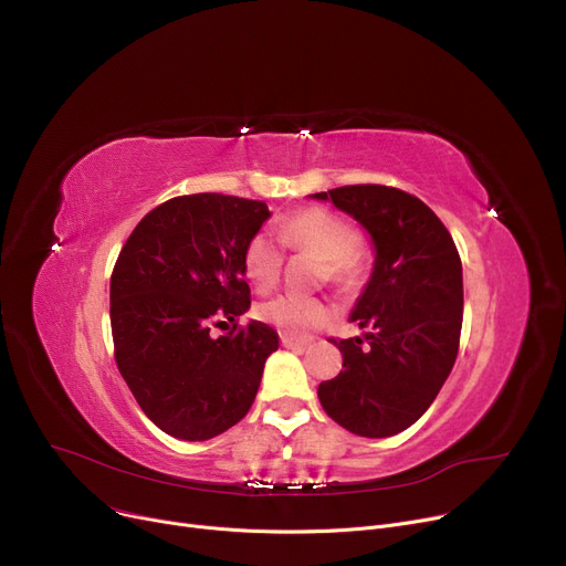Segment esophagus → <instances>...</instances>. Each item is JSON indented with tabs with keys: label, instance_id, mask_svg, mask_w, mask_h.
<instances>
[{
	"label": "esophagus",
	"instance_id": "34e87169",
	"mask_svg": "<svg viewBox=\"0 0 566 566\" xmlns=\"http://www.w3.org/2000/svg\"><path fill=\"white\" fill-rule=\"evenodd\" d=\"M282 346H284V348H307L310 342H307V339H295V337L282 335Z\"/></svg>",
	"mask_w": 566,
	"mask_h": 566
}]
</instances>
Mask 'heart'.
<instances>
[{"instance_id":"obj_1","label":"heart","mask_w":566,"mask_h":566,"mask_svg":"<svg viewBox=\"0 0 566 566\" xmlns=\"http://www.w3.org/2000/svg\"><path fill=\"white\" fill-rule=\"evenodd\" d=\"M277 241L323 259L321 277L350 282L358 275V231L325 208H305L277 227ZM282 271V250L268 233H254L243 250V273L256 291L273 289ZM256 316L286 337H307L335 316L331 303L314 295L284 293L256 307Z\"/></svg>"}]
</instances>
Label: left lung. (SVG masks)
Returning a JSON list of instances; mask_svg holds the SVG:
<instances>
[{
	"label": "left lung",
	"mask_w": 566,
	"mask_h": 566,
	"mask_svg": "<svg viewBox=\"0 0 566 566\" xmlns=\"http://www.w3.org/2000/svg\"><path fill=\"white\" fill-rule=\"evenodd\" d=\"M363 224L374 268L350 321L363 337L335 342L342 371L318 401L346 431L388 438L418 422L448 380L461 337L463 271L450 231L431 208L388 186L310 195Z\"/></svg>",
	"instance_id": "1"
}]
</instances>
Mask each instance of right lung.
<instances>
[{"label": "right lung", "mask_w": 566, "mask_h": 566, "mask_svg": "<svg viewBox=\"0 0 566 566\" xmlns=\"http://www.w3.org/2000/svg\"><path fill=\"white\" fill-rule=\"evenodd\" d=\"M263 201L199 192L146 213L109 280L114 358L139 408L178 440H208L254 403L277 333L261 321L211 335L250 310L243 250Z\"/></svg>", "instance_id": "obj_1"}]
</instances>
